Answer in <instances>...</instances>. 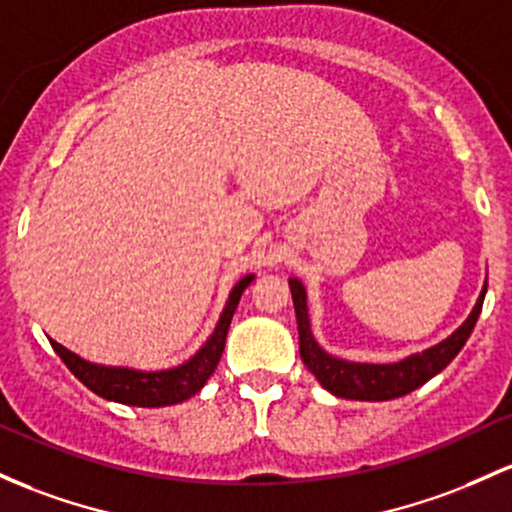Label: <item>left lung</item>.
Returning a JSON list of instances; mask_svg holds the SVG:
<instances>
[{"mask_svg":"<svg viewBox=\"0 0 512 512\" xmlns=\"http://www.w3.org/2000/svg\"><path fill=\"white\" fill-rule=\"evenodd\" d=\"M291 299H294L296 323H299V352L303 364L308 367L323 389H328L333 396L350 398V401H391V398L406 396L430 381L432 376L440 374L442 369L459 355V350L469 340L476 320H479L481 306H484L486 284L481 289L479 301L469 318L449 335L447 340L437 342L435 347H428L423 352L401 359L393 364H367V362H347V359L333 357L318 345L311 333V320H308L306 306V289L296 277L289 279Z\"/></svg>","mask_w":512,"mask_h":512,"instance_id":"8db88e82","label":"left lung"}]
</instances>
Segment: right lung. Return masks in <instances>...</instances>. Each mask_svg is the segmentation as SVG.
<instances>
[{
    "label": "right lung",
    "mask_w": 512,
    "mask_h": 512,
    "mask_svg": "<svg viewBox=\"0 0 512 512\" xmlns=\"http://www.w3.org/2000/svg\"><path fill=\"white\" fill-rule=\"evenodd\" d=\"M255 274H245L238 284L230 291L226 308H223L221 318H218L216 328H213L211 338L204 342L199 352L192 359L172 369H162V372H140V369L128 367H104V364H94L82 359L75 352H70L60 342L50 340L53 350L58 352L65 367L70 369L77 379L94 391L97 396L106 401L123 403V406H140V408H160L174 406L194 393L201 391V386L209 381V376L216 372L218 362H221L223 347H226V335L233 320L235 308H238L240 296L250 286Z\"/></svg>",
    "instance_id": "1"
}]
</instances>
